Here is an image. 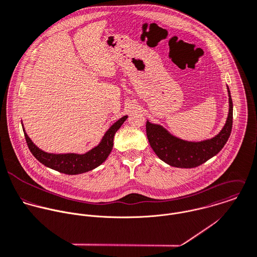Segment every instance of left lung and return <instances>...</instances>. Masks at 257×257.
Returning <instances> with one entry per match:
<instances>
[{
	"label": "left lung",
	"instance_id": "left-lung-1",
	"mask_svg": "<svg viewBox=\"0 0 257 257\" xmlns=\"http://www.w3.org/2000/svg\"><path fill=\"white\" fill-rule=\"evenodd\" d=\"M229 112L226 123L215 137L201 142H189L171 135L160 125L146 123V134L155 154L173 167L194 168L215 156L226 144L232 129L233 104L229 88Z\"/></svg>",
	"mask_w": 257,
	"mask_h": 257
}]
</instances>
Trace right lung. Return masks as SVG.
Returning a JSON list of instances; mask_svg holds the SVG:
<instances>
[{"label": "right lung", "instance_id": "add662e5", "mask_svg": "<svg viewBox=\"0 0 257 257\" xmlns=\"http://www.w3.org/2000/svg\"><path fill=\"white\" fill-rule=\"evenodd\" d=\"M126 119L127 116H124L120 118L117 122H115L105 133L99 145L85 154L47 153L39 149L32 142V140L29 138L26 132H24V134L31 153L38 161H40L45 166L54 169L58 172L69 175H76L88 172L98 167L107 159L113 148V139L115 133L119 130V128L122 126Z\"/></svg>", "mask_w": 257, "mask_h": 257}]
</instances>
